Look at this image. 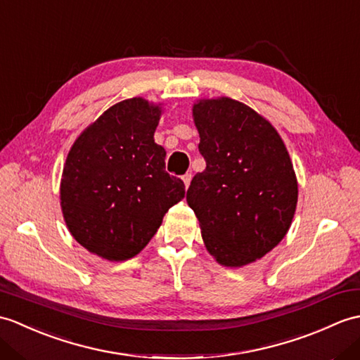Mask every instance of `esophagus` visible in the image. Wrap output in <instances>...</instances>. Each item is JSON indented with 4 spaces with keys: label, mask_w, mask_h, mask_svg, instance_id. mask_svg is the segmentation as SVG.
I'll return each mask as SVG.
<instances>
[{
    "label": "esophagus",
    "mask_w": 360,
    "mask_h": 360,
    "mask_svg": "<svg viewBox=\"0 0 360 360\" xmlns=\"http://www.w3.org/2000/svg\"><path fill=\"white\" fill-rule=\"evenodd\" d=\"M182 181H184V184H186V188H188V186H190V181H191V173H186L182 176Z\"/></svg>",
    "instance_id": "obj_1"
}]
</instances>
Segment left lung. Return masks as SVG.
I'll return each instance as SVG.
<instances>
[{
    "label": "left lung",
    "mask_w": 360,
    "mask_h": 360,
    "mask_svg": "<svg viewBox=\"0 0 360 360\" xmlns=\"http://www.w3.org/2000/svg\"><path fill=\"white\" fill-rule=\"evenodd\" d=\"M193 120L207 167L191 179L187 202L216 261L252 264L283 239L296 212L285 144L269 121L231 98L200 99Z\"/></svg>",
    "instance_id": "8db88e82"
}]
</instances>
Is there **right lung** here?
I'll return each instance as SVG.
<instances>
[{"instance_id":"add662e5","label":"right lung","mask_w":360,"mask_h":360,"mask_svg":"<svg viewBox=\"0 0 360 360\" xmlns=\"http://www.w3.org/2000/svg\"><path fill=\"white\" fill-rule=\"evenodd\" d=\"M161 107L142 98L112 105L75 141L61 179V208L72 236L107 261L136 256L186 186L165 172L153 135Z\"/></svg>"}]
</instances>
